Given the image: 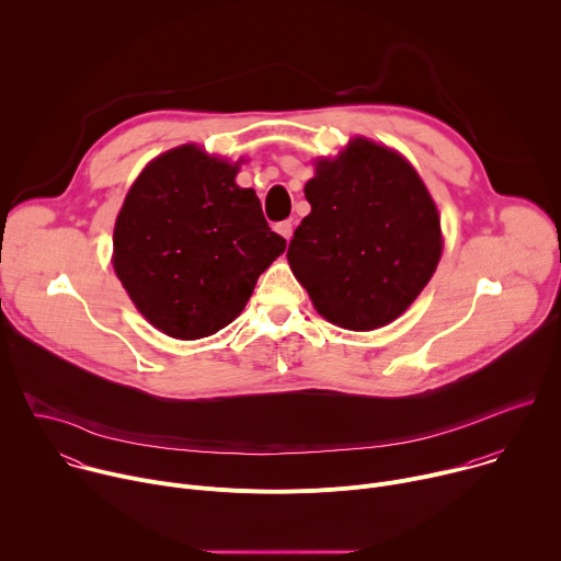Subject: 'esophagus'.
Instances as JSON below:
<instances>
[{"instance_id":"1","label":"esophagus","mask_w":561,"mask_h":561,"mask_svg":"<svg viewBox=\"0 0 561 561\" xmlns=\"http://www.w3.org/2000/svg\"><path fill=\"white\" fill-rule=\"evenodd\" d=\"M275 230L288 242V239L293 237V221H279V224L275 226Z\"/></svg>"}]
</instances>
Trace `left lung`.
I'll return each mask as SVG.
<instances>
[{"label": "left lung", "instance_id": "obj_1", "mask_svg": "<svg viewBox=\"0 0 561 561\" xmlns=\"http://www.w3.org/2000/svg\"><path fill=\"white\" fill-rule=\"evenodd\" d=\"M304 195L310 213L286 257L317 312L348 331L390 324L442 257L439 213L417 171L355 137L335 159H317Z\"/></svg>", "mask_w": 561, "mask_h": 561}]
</instances>
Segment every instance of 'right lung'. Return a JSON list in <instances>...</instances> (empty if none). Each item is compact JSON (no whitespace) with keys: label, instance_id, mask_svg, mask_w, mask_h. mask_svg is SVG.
Wrapping results in <instances>:
<instances>
[{"label":"right lung","instance_id":"right-lung-1","mask_svg":"<svg viewBox=\"0 0 561 561\" xmlns=\"http://www.w3.org/2000/svg\"><path fill=\"white\" fill-rule=\"evenodd\" d=\"M237 164L178 146L141 171L117 215L115 273L169 337L199 340L228 327L286 251L255 191L234 184Z\"/></svg>","mask_w":561,"mask_h":561}]
</instances>
